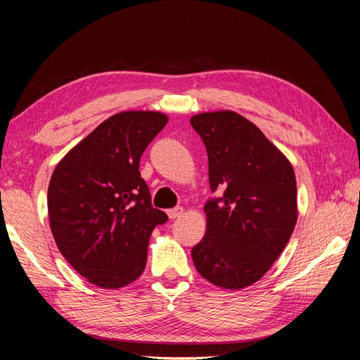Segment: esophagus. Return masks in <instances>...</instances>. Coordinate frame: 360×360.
<instances>
[{
    "instance_id": "esophagus-1",
    "label": "esophagus",
    "mask_w": 360,
    "mask_h": 360,
    "mask_svg": "<svg viewBox=\"0 0 360 360\" xmlns=\"http://www.w3.org/2000/svg\"><path fill=\"white\" fill-rule=\"evenodd\" d=\"M167 214H168V217H170L172 220H173V218H178V217H181L182 214H184V209H182L181 206H178V207L168 209V210H167Z\"/></svg>"
}]
</instances>
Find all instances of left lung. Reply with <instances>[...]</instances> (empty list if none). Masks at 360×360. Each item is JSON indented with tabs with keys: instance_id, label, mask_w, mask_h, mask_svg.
<instances>
[{
	"instance_id": "left-lung-1",
	"label": "left lung",
	"mask_w": 360,
	"mask_h": 360,
	"mask_svg": "<svg viewBox=\"0 0 360 360\" xmlns=\"http://www.w3.org/2000/svg\"><path fill=\"white\" fill-rule=\"evenodd\" d=\"M209 158L207 229L192 248L196 270L223 288L255 284L284 251L297 224L290 162L250 120L232 110L190 118Z\"/></svg>"
}]
</instances>
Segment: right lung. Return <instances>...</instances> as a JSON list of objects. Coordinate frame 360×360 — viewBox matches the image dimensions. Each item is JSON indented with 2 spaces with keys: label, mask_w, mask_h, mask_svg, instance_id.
I'll use <instances>...</instances> for the list:
<instances>
[{
  "label": "right lung",
  "mask_w": 360,
  "mask_h": 360,
  "mask_svg": "<svg viewBox=\"0 0 360 360\" xmlns=\"http://www.w3.org/2000/svg\"><path fill=\"white\" fill-rule=\"evenodd\" d=\"M168 118L129 110L105 120L54 168L48 215L67 262L103 288L131 284L143 273L150 236L168 217L154 209L139 172L140 158Z\"/></svg>",
  "instance_id": "obj_1"
}]
</instances>
